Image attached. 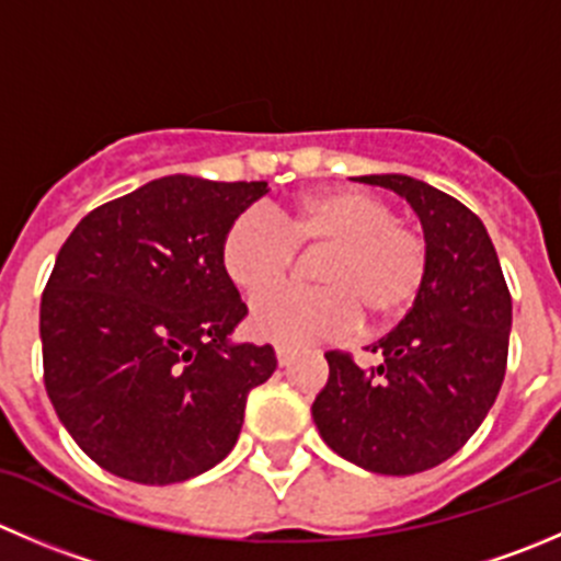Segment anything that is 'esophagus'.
<instances>
[{"mask_svg":"<svg viewBox=\"0 0 561 561\" xmlns=\"http://www.w3.org/2000/svg\"><path fill=\"white\" fill-rule=\"evenodd\" d=\"M276 362H279V367H287L293 362L290 347H276Z\"/></svg>","mask_w":561,"mask_h":561,"instance_id":"1","label":"esophagus"}]
</instances>
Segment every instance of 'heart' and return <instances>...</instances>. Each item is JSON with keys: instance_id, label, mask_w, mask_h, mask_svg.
I'll return each instance as SVG.
<instances>
[{"instance_id": "heart-1", "label": "heart", "mask_w": 561, "mask_h": 561, "mask_svg": "<svg viewBox=\"0 0 561 561\" xmlns=\"http://www.w3.org/2000/svg\"><path fill=\"white\" fill-rule=\"evenodd\" d=\"M298 247L325 249L320 287H276L254 301L252 334L274 345L340 340L362 325L402 318L416 304L431 271L425 236L397 221L386 199L362 188H331L298 199L279 216L247 208L221 241L225 274L243 293H260L290 271Z\"/></svg>"}]
</instances>
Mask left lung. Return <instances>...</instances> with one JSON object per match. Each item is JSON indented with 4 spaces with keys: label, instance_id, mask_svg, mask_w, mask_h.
I'll use <instances>...</instances> for the list:
<instances>
[{
    "label": "left lung",
    "instance_id": "obj_1",
    "mask_svg": "<svg viewBox=\"0 0 561 561\" xmlns=\"http://www.w3.org/2000/svg\"><path fill=\"white\" fill-rule=\"evenodd\" d=\"M416 210L431 271L405 318L369 351L362 369L347 353H325L329 380L312 402L320 438L340 458L408 477L453 458L482 425L507 369L513 298L480 216L431 183L362 175Z\"/></svg>",
    "mask_w": 561,
    "mask_h": 561
}]
</instances>
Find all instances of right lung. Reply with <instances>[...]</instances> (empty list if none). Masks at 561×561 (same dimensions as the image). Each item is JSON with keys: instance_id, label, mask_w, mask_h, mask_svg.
Returning a JSON list of instances; mask_svg holds the SVG:
<instances>
[{"instance_id": "1", "label": "right lung", "mask_w": 561, "mask_h": 561, "mask_svg": "<svg viewBox=\"0 0 561 561\" xmlns=\"http://www.w3.org/2000/svg\"><path fill=\"white\" fill-rule=\"evenodd\" d=\"M268 183L170 175L90 210L41 301L43 380L81 453L142 485L192 480L230 455L271 345L232 342L247 304L221 241Z\"/></svg>"}]
</instances>
